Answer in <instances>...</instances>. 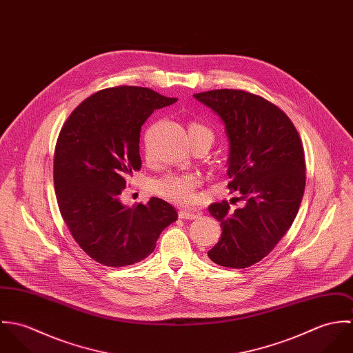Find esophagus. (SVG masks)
Listing matches in <instances>:
<instances>
[{"label": "esophagus", "mask_w": 353, "mask_h": 353, "mask_svg": "<svg viewBox=\"0 0 353 353\" xmlns=\"http://www.w3.org/2000/svg\"><path fill=\"white\" fill-rule=\"evenodd\" d=\"M178 216H179V219H186V220H194V219L199 217L197 213H193V212H189V210H183V209H181L178 212Z\"/></svg>", "instance_id": "obj_1"}]
</instances>
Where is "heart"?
Instances as JSON below:
<instances>
[{
  "mask_svg": "<svg viewBox=\"0 0 353 353\" xmlns=\"http://www.w3.org/2000/svg\"><path fill=\"white\" fill-rule=\"evenodd\" d=\"M190 134L205 133L213 140V133L209 128L201 123H192L189 128ZM200 185V178L193 174H165L152 183V190L159 197L179 205L190 206L197 201V188Z\"/></svg>",
  "mask_w": 353,
  "mask_h": 353,
  "instance_id": "obj_1",
  "label": "heart"
}]
</instances>
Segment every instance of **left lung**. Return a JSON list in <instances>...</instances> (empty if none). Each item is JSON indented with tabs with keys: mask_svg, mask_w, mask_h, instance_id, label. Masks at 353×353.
Here are the masks:
<instances>
[{
	"mask_svg": "<svg viewBox=\"0 0 353 353\" xmlns=\"http://www.w3.org/2000/svg\"><path fill=\"white\" fill-rule=\"evenodd\" d=\"M194 98L224 122L230 141L228 189L243 202L209 205L223 228L208 252L217 265L249 268L272 252L292 225L305 186L302 141L291 119L276 104L242 90H213Z\"/></svg>",
	"mask_w": 353,
	"mask_h": 353,
	"instance_id": "left-lung-1",
	"label": "left lung"
}]
</instances>
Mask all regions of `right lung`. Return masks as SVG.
<instances>
[{"label":"right lung","mask_w":353,"mask_h":353,"mask_svg":"<svg viewBox=\"0 0 353 353\" xmlns=\"http://www.w3.org/2000/svg\"><path fill=\"white\" fill-rule=\"evenodd\" d=\"M150 88L121 85L81 101L63 123L54 152V189L73 239L104 266L143 261L178 219L172 205L121 202L126 179L141 168L140 132L153 110L175 103Z\"/></svg>","instance_id":"right-lung-1"}]
</instances>
